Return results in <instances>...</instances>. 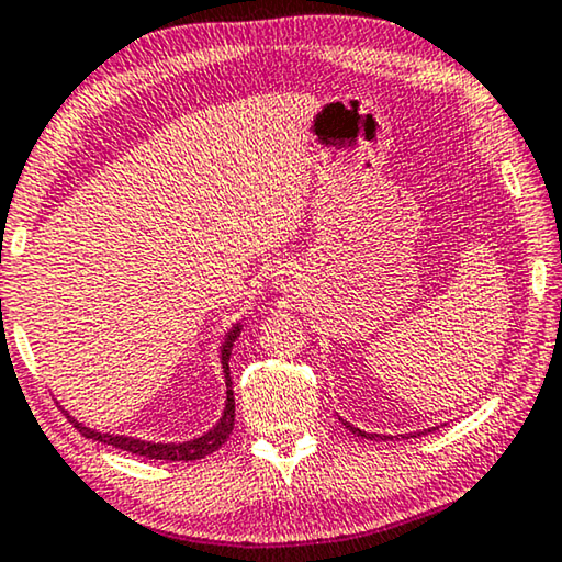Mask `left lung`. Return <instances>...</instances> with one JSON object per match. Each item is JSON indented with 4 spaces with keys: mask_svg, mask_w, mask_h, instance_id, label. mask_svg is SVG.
<instances>
[{
    "mask_svg": "<svg viewBox=\"0 0 562 562\" xmlns=\"http://www.w3.org/2000/svg\"><path fill=\"white\" fill-rule=\"evenodd\" d=\"M340 423H342L352 435H358V438H364V440H393V435L364 432V430H360V427H355V425H350L347 420H342V417H340ZM430 430H432V427H427V430H420V432H407V438H415V435H425V432H430Z\"/></svg>",
    "mask_w": 562,
    "mask_h": 562,
    "instance_id": "left-lung-1",
    "label": "left lung"
}]
</instances>
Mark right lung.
<instances>
[{"instance_id": "obj_1", "label": "right lung", "mask_w": 562, "mask_h": 562, "mask_svg": "<svg viewBox=\"0 0 562 562\" xmlns=\"http://www.w3.org/2000/svg\"><path fill=\"white\" fill-rule=\"evenodd\" d=\"M239 329H243V323H235L233 329H227L225 340L220 345V364H222V375H225V409H222L220 420L210 427L207 432L200 435V438H192V440H184V442H153V440H139V438H132V435H114V432H100L94 430V427H87L67 413L65 407V415L69 417V423H72L79 432L85 435L89 440H97V442H104V445H112V448L124 450V452H132V456H142V458H149V460H200L204 456H210V452L220 450L222 445L227 442L229 432H233L235 427V393H233V378H229V355H233V345L237 340Z\"/></svg>"}]
</instances>
